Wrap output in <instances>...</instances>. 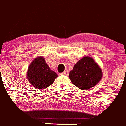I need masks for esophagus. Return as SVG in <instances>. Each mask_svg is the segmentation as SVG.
<instances>
[{
  "instance_id": "esophagus-1",
  "label": "esophagus",
  "mask_w": 126,
  "mask_h": 126,
  "mask_svg": "<svg viewBox=\"0 0 126 126\" xmlns=\"http://www.w3.org/2000/svg\"><path fill=\"white\" fill-rule=\"evenodd\" d=\"M61 75H67L68 76V70H65L64 71V72H63V73H61Z\"/></svg>"
}]
</instances>
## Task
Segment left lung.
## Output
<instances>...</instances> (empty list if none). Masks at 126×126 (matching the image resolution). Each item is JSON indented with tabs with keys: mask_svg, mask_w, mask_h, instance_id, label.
I'll return each instance as SVG.
<instances>
[{
	"mask_svg": "<svg viewBox=\"0 0 126 126\" xmlns=\"http://www.w3.org/2000/svg\"><path fill=\"white\" fill-rule=\"evenodd\" d=\"M102 77V72L94 59L88 56L78 61L70 72L69 78L77 88L87 90L96 85Z\"/></svg>",
	"mask_w": 126,
	"mask_h": 126,
	"instance_id": "left-lung-1",
	"label": "left lung"
}]
</instances>
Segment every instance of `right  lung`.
<instances>
[{
  "instance_id": "right-lung-1",
  "label": "right lung",
  "mask_w": 126,
  "mask_h": 126,
  "mask_svg": "<svg viewBox=\"0 0 126 126\" xmlns=\"http://www.w3.org/2000/svg\"><path fill=\"white\" fill-rule=\"evenodd\" d=\"M27 77L35 88L43 89L51 85L58 75L49 68L43 57H38L29 67Z\"/></svg>"
}]
</instances>
